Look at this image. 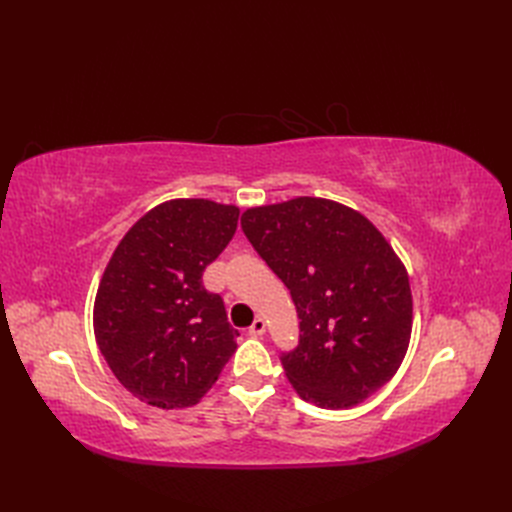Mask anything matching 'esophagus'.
Here are the masks:
<instances>
[{"label":"esophagus","mask_w":512,"mask_h":512,"mask_svg":"<svg viewBox=\"0 0 512 512\" xmlns=\"http://www.w3.org/2000/svg\"><path fill=\"white\" fill-rule=\"evenodd\" d=\"M265 331H267V322L262 320V318H256V320L252 322V327H250V335L260 337V335H265Z\"/></svg>","instance_id":"obj_1"}]
</instances>
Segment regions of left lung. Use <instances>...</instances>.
I'll list each match as a JSON object with an SVG mask.
<instances>
[{"instance_id":"obj_1","label":"left lung","mask_w":512,"mask_h":512,"mask_svg":"<svg viewBox=\"0 0 512 512\" xmlns=\"http://www.w3.org/2000/svg\"><path fill=\"white\" fill-rule=\"evenodd\" d=\"M241 228L297 307L299 346L282 365L299 397L346 410L382 389L412 333L408 271L382 232L312 196L247 209Z\"/></svg>"}]
</instances>
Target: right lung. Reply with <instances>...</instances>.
<instances>
[{
  "label": "right lung",
  "instance_id": "add662e5",
  "mask_svg": "<svg viewBox=\"0 0 512 512\" xmlns=\"http://www.w3.org/2000/svg\"><path fill=\"white\" fill-rule=\"evenodd\" d=\"M239 209L205 198L147 211L117 245L94 305V333L115 378L149 406L198 404L237 350L203 271L237 230Z\"/></svg>",
  "mask_w": 512,
  "mask_h": 512
}]
</instances>
